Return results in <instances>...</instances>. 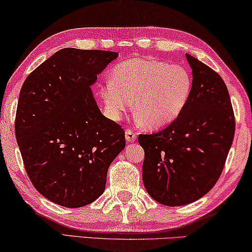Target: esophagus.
<instances>
[{
	"label": "esophagus",
	"mask_w": 252,
	"mask_h": 252,
	"mask_svg": "<svg viewBox=\"0 0 252 252\" xmlns=\"http://www.w3.org/2000/svg\"><path fill=\"white\" fill-rule=\"evenodd\" d=\"M125 137H126L127 142L133 143V142H135V139H136V133H135L134 130L127 128L125 131Z\"/></svg>",
	"instance_id": "1"
}]
</instances>
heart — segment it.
I'll use <instances>...</instances> for the list:
<instances>
[{
	"label": "heart",
	"mask_w": 252,
	"mask_h": 252,
	"mask_svg": "<svg viewBox=\"0 0 252 252\" xmlns=\"http://www.w3.org/2000/svg\"><path fill=\"white\" fill-rule=\"evenodd\" d=\"M191 91L187 68L154 59L122 62L111 71V81L100 87L108 117L121 121L133 100L135 116L150 129L175 122L187 107Z\"/></svg>",
	"instance_id": "1"
}]
</instances>
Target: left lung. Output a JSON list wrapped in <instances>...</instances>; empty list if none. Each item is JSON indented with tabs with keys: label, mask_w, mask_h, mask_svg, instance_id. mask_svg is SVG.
I'll list each match as a JSON object with an SVG mask.
<instances>
[{
	"label": "left lung",
	"mask_w": 252,
	"mask_h": 252,
	"mask_svg": "<svg viewBox=\"0 0 252 252\" xmlns=\"http://www.w3.org/2000/svg\"><path fill=\"white\" fill-rule=\"evenodd\" d=\"M186 57L192 69L187 107L165 128L138 136L145 153L144 187L166 206L190 204L214 187L234 137L233 108L222 77L191 55Z\"/></svg>",
	"instance_id": "left-lung-1"
}]
</instances>
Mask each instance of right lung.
I'll return each instance as SVG.
<instances>
[{
    "label": "right lung",
    "mask_w": 252,
    "mask_h": 252,
    "mask_svg": "<svg viewBox=\"0 0 252 252\" xmlns=\"http://www.w3.org/2000/svg\"><path fill=\"white\" fill-rule=\"evenodd\" d=\"M117 56L61 49L22 84L14 128L23 164L34 188L61 206L94 202L126 146L125 131L101 114L91 91L96 74Z\"/></svg>",
    "instance_id": "right-lung-1"
}]
</instances>
